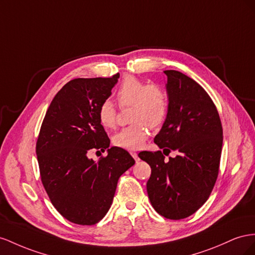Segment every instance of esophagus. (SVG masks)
Instances as JSON below:
<instances>
[{
    "mask_svg": "<svg viewBox=\"0 0 255 255\" xmlns=\"http://www.w3.org/2000/svg\"><path fill=\"white\" fill-rule=\"evenodd\" d=\"M130 154H131V156L134 158L135 161H137V160H139V157H137V154H136L135 151H131V152H130Z\"/></svg>",
    "mask_w": 255,
    "mask_h": 255,
    "instance_id": "esophagus-1",
    "label": "esophagus"
}]
</instances>
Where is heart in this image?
I'll use <instances>...</instances> for the list:
<instances>
[{"label": "heart", "mask_w": 255, "mask_h": 255, "mask_svg": "<svg viewBox=\"0 0 255 255\" xmlns=\"http://www.w3.org/2000/svg\"><path fill=\"white\" fill-rule=\"evenodd\" d=\"M116 98L122 108L131 106L130 122L133 123L114 134L112 142L124 149H139L147 139L148 128L156 129L165 121L169 112L168 94L159 85H146L140 79L127 76L116 93ZM97 116L104 128L115 127L116 109L110 100L100 104Z\"/></svg>", "instance_id": "b5f03b06"}]
</instances>
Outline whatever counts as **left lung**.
Here are the masks:
<instances>
[{
  "mask_svg": "<svg viewBox=\"0 0 255 255\" xmlns=\"http://www.w3.org/2000/svg\"><path fill=\"white\" fill-rule=\"evenodd\" d=\"M164 74L169 112L154 139L163 152L143 150L139 157L151 169L146 188L152 207L166 219L180 220L194 214L213 191L223 130L214 101L198 82L177 70ZM172 150L178 156L166 162L164 155Z\"/></svg>",
  "mask_w": 255,
  "mask_h": 255,
  "instance_id": "1",
  "label": "left lung"
}]
</instances>
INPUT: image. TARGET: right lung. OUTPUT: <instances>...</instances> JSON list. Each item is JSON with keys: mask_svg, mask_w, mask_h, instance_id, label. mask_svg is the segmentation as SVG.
<instances>
[{"mask_svg": "<svg viewBox=\"0 0 255 255\" xmlns=\"http://www.w3.org/2000/svg\"><path fill=\"white\" fill-rule=\"evenodd\" d=\"M120 74L111 78H78L65 84L46 112L36 142L43 188L65 219L80 225L99 222L110 209L119 178L134 164L110 139L97 111L111 95ZM108 150L97 163L92 150Z\"/></svg>", "mask_w": 255, "mask_h": 255, "instance_id": "right-lung-1", "label": "right lung"}]
</instances>
